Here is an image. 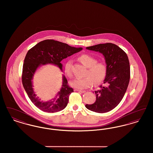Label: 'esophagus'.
<instances>
[{
    "instance_id": "obj_1",
    "label": "esophagus",
    "mask_w": 153,
    "mask_h": 153,
    "mask_svg": "<svg viewBox=\"0 0 153 153\" xmlns=\"http://www.w3.org/2000/svg\"><path fill=\"white\" fill-rule=\"evenodd\" d=\"M76 91H78V92H80L81 93H85L86 91H84V90H81V89H76Z\"/></svg>"
}]
</instances>
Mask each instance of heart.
<instances>
[{
  "label": "heart",
  "mask_w": 153,
  "mask_h": 153,
  "mask_svg": "<svg viewBox=\"0 0 153 153\" xmlns=\"http://www.w3.org/2000/svg\"><path fill=\"white\" fill-rule=\"evenodd\" d=\"M79 59L87 68L86 77L77 78L71 81V85L74 88L84 89L91 88L94 84L99 85L104 80L107 73V66L102 61H97V59L89 54H82ZM72 62L68 61L65 65V73L71 77L72 72L71 70Z\"/></svg>",
  "instance_id": "heart-1"
}]
</instances>
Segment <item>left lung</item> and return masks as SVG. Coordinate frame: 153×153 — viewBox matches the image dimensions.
Listing matches in <instances>:
<instances>
[{"label":"left lung","instance_id":"8db88e82","mask_svg":"<svg viewBox=\"0 0 153 153\" xmlns=\"http://www.w3.org/2000/svg\"><path fill=\"white\" fill-rule=\"evenodd\" d=\"M89 51L102 54L107 66L104 86L95 92L96 100L92 104H86L87 109L104 113L115 108L121 102L128 87L130 67L127 54L118 46L112 43L98 44L87 47Z\"/></svg>","mask_w":153,"mask_h":153}]
</instances>
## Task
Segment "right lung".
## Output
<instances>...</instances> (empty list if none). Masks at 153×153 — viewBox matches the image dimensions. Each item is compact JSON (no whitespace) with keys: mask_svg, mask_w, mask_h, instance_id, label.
I'll return each mask as SVG.
<instances>
[{"mask_svg":"<svg viewBox=\"0 0 153 153\" xmlns=\"http://www.w3.org/2000/svg\"><path fill=\"white\" fill-rule=\"evenodd\" d=\"M82 49V48L72 47L53 39H46L36 44L27 53L23 65L22 84L30 99L37 108L51 113L64 109L73 89L69 86L67 79L63 76L62 87L56 97L49 102L41 101L35 94L32 84L36 69L41 65L51 64L57 66L62 71V65L61 61Z\"/></svg>","mask_w":153,"mask_h":153,"instance_id":"1","label":"right lung"}]
</instances>
